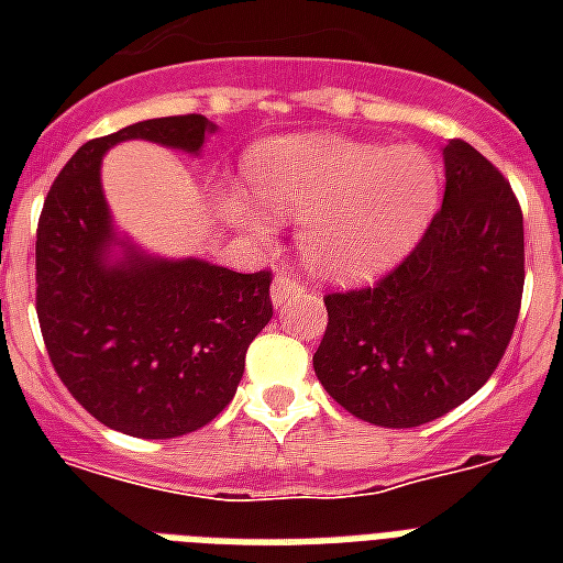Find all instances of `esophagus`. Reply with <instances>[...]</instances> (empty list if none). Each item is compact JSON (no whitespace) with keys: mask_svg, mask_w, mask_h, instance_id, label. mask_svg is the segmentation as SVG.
Wrapping results in <instances>:
<instances>
[{"mask_svg":"<svg viewBox=\"0 0 563 563\" xmlns=\"http://www.w3.org/2000/svg\"><path fill=\"white\" fill-rule=\"evenodd\" d=\"M303 289V283L295 277V274H277L272 283V300H274V307H280V303H286V298L289 295H295V291Z\"/></svg>","mask_w":563,"mask_h":563,"instance_id":"obj_1","label":"esophagus"}]
</instances>
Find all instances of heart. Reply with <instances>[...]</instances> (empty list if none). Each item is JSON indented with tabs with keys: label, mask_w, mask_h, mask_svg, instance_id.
Masks as SVG:
<instances>
[{
	"label": "heart",
	"mask_w": 563,
	"mask_h": 563,
	"mask_svg": "<svg viewBox=\"0 0 563 563\" xmlns=\"http://www.w3.org/2000/svg\"><path fill=\"white\" fill-rule=\"evenodd\" d=\"M247 178L274 219L303 221L307 263L335 280H365L397 263L438 203V169L420 148L330 134L268 140L251 154ZM230 216L251 230L265 224L242 198Z\"/></svg>",
	"instance_id": "1"
}]
</instances>
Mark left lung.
<instances>
[{"label": "left lung", "instance_id": "obj_1", "mask_svg": "<svg viewBox=\"0 0 563 563\" xmlns=\"http://www.w3.org/2000/svg\"><path fill=\"white\" fill-rule=\"evenodd\" d=\"M441 210L374 286L324 295L312 365L339 406L374 427L441 418L497 371L523 300V210L471 143L444 148Z\"/></svg>", "mask_w": 563, "mask_h": 563}]
</instances>
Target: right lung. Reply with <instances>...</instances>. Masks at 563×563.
Returning <instances> with one entry per match:
<instances>
[{
	"instance_id": "right-lung-1",
	"label": "right lung",
	"mask_w": 563,
	"mask_h": 563,
	"mask_svg": "<svg viewBox=\"0 0 563 563\" xmlns=\"http://www.w3.org/2000/svg\"><path fill=\"white\" fill-rule=\"evenodd\" d=\"M207 117L145 119L84 143L48 189L37 224V321L60 383L92 418L134 438H178L233 400L247 344L272 321V272L148 260L113 242L101 154L122 140L198 152Z\"/></svg>"
}]
</instances>
